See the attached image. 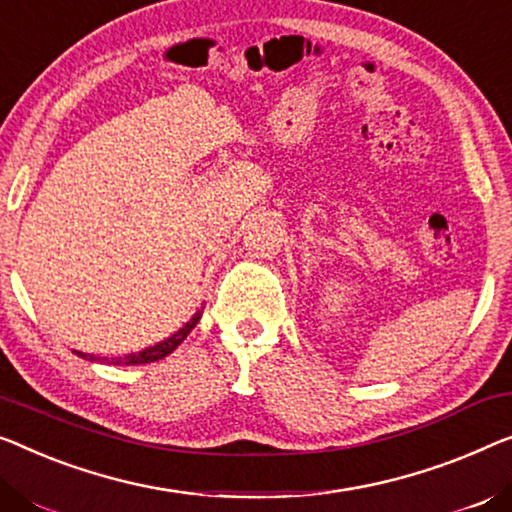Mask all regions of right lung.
Here are the masks:
<instances>
[{"label": "right lung", "instance_id": "obj_1", "mask_svg": "<svg viewBox=\"0 0 512 512\" xmlns=\"http://www.w3.org/2000/svg\"><path fill=\"white\" fill-rule=\"evenodd\" d=\"M202 319V308L195 312L193 317H190V322H186L181 326V329L177 333H172L170 338L160 340L158 345L154 347H147L142 349V352L137 354H128V356H117V358H101V356H94V354H82V352H75L80 358H85V361H98V363H112V365H144V363H154V361H160V358H165L167 354H172L174 349H177L183 340L188 338V333L195 329L197 322Z\"/></svg>", "mask_w": 512, "mask_h": 512}]
</instances>
